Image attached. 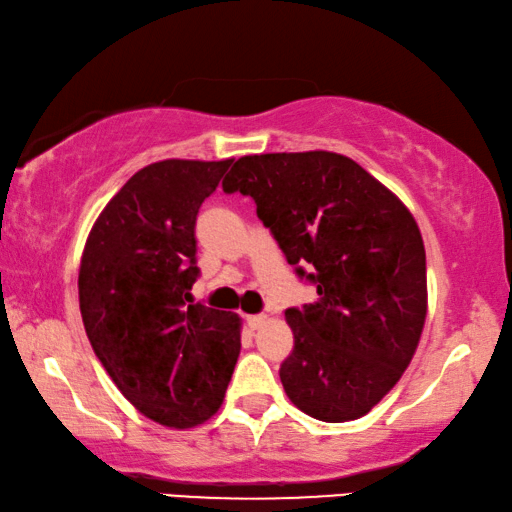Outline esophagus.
<instances>
[{
	"label": "esophagus",
	"mask_w": 512,
	"mask_h": 512,
	"mask_svg": "<svg viewBox=\"0 0 512 512\" xmlns=\"http://www.w3.org/2000/svg\"><path fill=\"white\" fill-rule=\"evenodd\" d=\"M246 323L250 326V330H259L266 323V314H253V316H248L246 319Z\"/></svg>",
	"instance_id": "obj_1"
}]
</instances>
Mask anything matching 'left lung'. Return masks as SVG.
Segmentation results:
<instances>
[{
	"instance_id": "obj_1",
	"label": "left lung",
	"mask_w": 512,
	"mask_h": 512,
	"mask_svg": "<svg viewBox=\"0 0 512 512\" xmlns=\"http://www.w3.org/2000/svg\"><path fill=\"white\" fill-rule=\"evenodd\" d=\"M225 193L250 196L310 305L289 307L294 351L280 380L314 419H360L408 367L426 321V250L403 202L335 152L241 157Z\"/></svg>"
}]
</instances>
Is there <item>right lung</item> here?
I'll return each mask as SVG.
<instances>
[{
  "label": "right lung",
  "mask_w": 512,
  "mask_h": 512,
  "mask_svg": "<svg viewBox=\"0 0 512 512\" xmlns=\"http://www.w3.org/2000/svg\"><path fill=\"white\" fill-rule=\"evenodd\" d=\"M232 159L141 168L88 234L79 307L97 360L159 424L191 428L221 408L241 351L239 319L191 305L198 209Z\"/></svg>",
  "instance_id": "1"
}]
</instances>
